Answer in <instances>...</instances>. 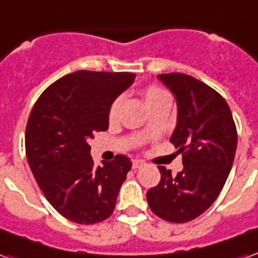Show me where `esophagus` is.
Segmentation results:
<instances>
[{
  "label": "esophagus",
  "mask_w": 258,
  "mask_h": 258,
  "mask_svg": "<svg viewBox=\"0 0 258 258\" xmlns=\"http://www.w3.org/2000/svg\"><path fill=\"white\" fill-rule=\"evenodd\" d=\"M145 162L143 161H139V160H134L133 161V168L134 169H138V168H142Z\"/></svg>",
  "instance_id": "1"
}]
</instances>
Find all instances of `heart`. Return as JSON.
Masks as SVG:
<instances>
[{
  "label": "heart",
  "mask_w": 258,
  "mask_h": 258,
  "mask_svg": "<svg viewBox=\"0 0 258 258\" xmlns=\"http://www.w3.org/2000/svg\"><path fill=\"white\" fill-rule=\"evenodd\" d=\"M145 98H146V103L149 104V107L150 108L155 107V105H158V104L170 101V96H169L168 92L162 89V88H160V86L155 85L149 86V88L145 90ZM121 103H123V97H121V96L116 97L115 100L112 101L111 107H109V113H108L111 120L116 119V116H117V113L120 111Z\"/></svg>",
  "instance_id": "1"
}]
</instances>
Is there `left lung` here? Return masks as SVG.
<instances>
[{"instance_id": "8db88e82", "label": "left lung", "mask_w": 258, "mask_h": 258, "mask_svg": "<svg viewBox=\"0 0 258 258\" xmlns=\"http://www.w3.org/2000/svg\"><path fill=\"white\" fill-rule=\"evenodd\" d=\"M177 103V124L170 142L182 153L184 169L173 176L160 166L161 181L147 190L155 215L185 223L211 207L225 185L237 150V128L226 100L194 77L158 76Z\"/></svg>"}]
</instances>
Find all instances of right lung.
<instances>
[{"instance_id":"obj_1","label":"right lung","mask_w":258,"mask_h":258,"mask_svg":"<svg viewBox=\"0 0 258 258\" xmlns=\"http://www.w3.org/2000/svg\"><path fill=\"white\" fill-rule=\"evenodd\" d=\"M133 73L80 72L62 77L37 98L25 130V151L37 185L69 221H105L133 166L128 157L94 166L88 141L107 131L109 107L133 85Z\"/></svg>"}]
</instances>
